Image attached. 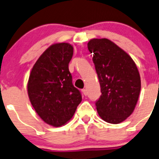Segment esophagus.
Returning a JSON list of instances; mask_svg holds the SVG:
<instances>
[{
  "label": "esophagus",
  "mask_w": 159,
  "mask_h": 159,
  "mask_svg": "<svg viewBox=\"0 0 159 159\" xmlns=\"http://www.w3.org/2000/svg\"><path fill=\"white\" fill-rule=\"evenodd\" d=\"M81 92H82V93H83V94L85 95V96L86 94H87V93H86V89H82V90H81Z\"/></svg>",
  "instance_id": "1"
}]
</instances>
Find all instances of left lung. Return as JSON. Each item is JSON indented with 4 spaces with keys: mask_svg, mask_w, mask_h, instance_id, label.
<instances>
[{
    "mask_svg": "<svg viewBox=\"0 0 159 159\" xmlns=\"http://www.w3.org/2000/svg\"><path fill=\"white\" fill-rule=\"evenodd\" d=\"M98 77L102 95L97 110L106 122L118 124L133 113L141 90L137 66L127 53L106 38L88 42Z\"/></svg>",
    "mask_w": 159,
    "mask_h": 159,
    "instance_id": "1",
    "label": "left lung"
}]
</instances>
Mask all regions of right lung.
I'll return each mask as SVG.
<instances>
[{"mask_svg": "<svg viewBox=\"0 0 159 159\" xmlns=\"http://www.w3.org/2000/svg\"><path fill=\"white\" fill-rule=\"evenodd\" d=\"M73 53L74 48L69 43L50 45L36 61L29 78L27 90L32 106L45 123L55 127L70 121L81 102L69 70Z\"/></svg>", "mask_w": 159, "mask_h": 159, "instance_id": "1", "label": "right lung"}]
</instances>
